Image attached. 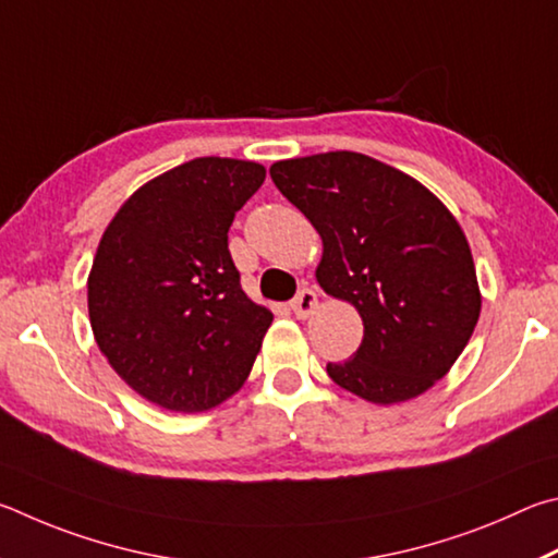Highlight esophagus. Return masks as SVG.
<instances>
[{"instance_id":"obj_1","label":"esophagus","mask_w":558,"mask_h":558,"mask_svg":"<svg viewBox=\"0 0 558 558\" xmlns=\"http://www.w3.org/2000/svg\"><path fill=\"white\" fill-rule=\"evenodd\" d=\"M318 308V294L314 289H301L296 299L291 301V311H294L296 318H308Z\"/></svg>"}]
</instances>
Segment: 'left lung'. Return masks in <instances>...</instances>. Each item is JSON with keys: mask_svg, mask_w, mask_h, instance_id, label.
<instances>
[{"mask_svg": "<svg viewBox=\"0 0 558 558\" xmlns=\"http://www.w3.org/2000/svg\"><path fill=\"white\" fill-rule=\"evenodd\" d=\"M269 175L324 240L320 289L357 308L365 336L330 379L375 404L424 395L463 353L481 289L461 225L412 175L355 151L277 161Z\"/></svg>", "mask_w": 558, "mask_h": 558, "instance_id": "obj_1", "label": "left lung"}]
</instances>
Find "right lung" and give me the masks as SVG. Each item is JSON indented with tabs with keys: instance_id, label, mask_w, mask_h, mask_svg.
I'll return each mask as SVG.
<instances>
[{
	"instance_id": "1",
	"label": "right lung",
	"mask_w": 558,
	"mask_h": 558,
	"mask_svg": "<svg viewBox=\"0 0 558 558\" xmlns=\"http://www.w3.org/2000/svg\"><path fill=\"white\" fill-rule=\"evenodd\" d=\"M262 163L201 156L144 183L107 225L87 277L107 363L169 412L218 407L244 385L271 311L240 287L228 230Z\"/></svg>"
}]
</instances>
